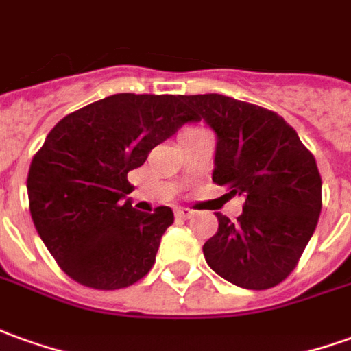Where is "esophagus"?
Listing matches in <instances>:
<instances>
[{
  "mask_svg": "<svg viewBox=\"0 0 351 351\" xmlns=\"http://www.w3.org/2000/svg\"><path fill=\"white\" fill-rule=\"evenodd\" d=\"M176 216L181 217V219H189V217L193 216V210H189V208H180V210L176 212Z\"/></svg>",
  "mask_w": 351,
  "mask_h": 351,
  "instance_id": "esophagus-1",
  "label": "esophagus"
}]
</instances>
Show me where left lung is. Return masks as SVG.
<instances>
[{
    "mask_svg": "<svg viewBox=\"0 0 351 351\" xmlns=\"http://www.w3.org/2000/svg\"><path fill=\"white\" fill-rule=\"evenodd\" d=\"M195 120L217 135L212 180L243 195V214L217 212V233L202 252L208 265L243 289L265 291L298 265L321 214V176L313 154L285 118L263 106L206 93L183 95Z\"/></svg>",
    "mask_w": 351,
    "mask_h": 351,
    "instance_id": "8db88e82",
    "label": "left lung"
}]
</instances>
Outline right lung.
Segmentation results:
<instances>
[{
    "mask_svg": "<svg viewBox=\"0 0 351 351\" xmlns=\"http://www.w3.org/2000/svg\"><path fill=\"white\" fill-rule=\"evenodd\" d=\"M195 114L183 95L116 93L66 114L34 154L26 189L38 235L84 287L116 291L151 271L173 212L132 206L128 171Z\"/></svg>",
    "mask_w": 351,
    "mask_h": 351,
    "instance_id": "obj_1",
    "label": "right lung"
}]
</instances>
